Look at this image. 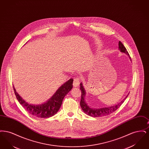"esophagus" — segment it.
<instances>
[{
    "label": "esophagus",
    "instance_id": "obj_1",
    "mask_svg": "<svg viewBox=\"0 0 149 149\" xmlns=\"http://www.w3.org/2000/svg\"><path fill=\"white\" fill-rule=\"evenodd\" d=\"M80 79L79 78H76L74 79V82H73V86L74 87H77L80 84Z\"/></svg>",
    "mask_w": 149,
    "mask_h": 149
}]
</instances>
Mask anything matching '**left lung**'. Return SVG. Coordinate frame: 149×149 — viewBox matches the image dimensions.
Listing matches in <instances>:
<instances>
[{
	"label": "left lung",
	"instance_id": "obj_1",
	"mask_svg": "<svg viewBox=\"0 0 149 149\" xmlns=\"http://www.w3.org/2000/svg\"><path fill=\"white\" fill-rule=\"evenodd\" d=\"M118 48L119 50H120L121 52L125 53L126 55H127L129 57L130 60L131 57L130 56V55L124 46V45L120 41H119L118 43ZM80 89L81 92V100L80 102V106L81 107L82 110L85 114H88L89 116H91L93 117H104L109 115L110 114L112 113L114 111H116L122 105V104L124 102L125 99L127 97L129 93L127 95V96L123 99L119 103L115 104L112 106L107 107H103L100 108H91L88 105V104L85 102V97L86 95V92H85L84 88L83 85L82 83L80 84Z\"/></svg>",
	"mask_w": 149,
	"mask_h": 149
}]
</instances>
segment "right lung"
Instances as JSON below:
<instances>
[{
	"instance_id": "right-lung-1",
	"label": "right lung",
	"mask_w": 149,
	"mask_h": 149,
	"mask_svg": "<svg viewBox=\"0 0 149 149\" xmlns=\"http://www.w3.org/2000/svg\"><path fill=\"white\" fill-rule=\"evenodd\" d=\"M72 79L65 82L57 90L51 98L41 104H29L16 92L14 86L13 89L17 99L29 113L38 118H49L54 116L58 111L64 97L72 88Z\"/></svg>"
}]
</instances>
